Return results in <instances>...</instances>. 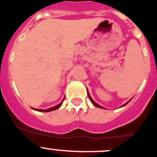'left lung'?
Instances as JSON below:
<instances>
[{
  "instance_id": "left-lung-1",
  "label": "left lung",
  "mask_w": 157,
  "mask_h": 157,
  "mask_svg": "<svg viewBox=\"0 0 157 157\" xmlns=\"http://www.w3.org/2000/svg\"><path fill=\"white\" fill-rule=\"evenodd\" d=\"M87 95H88V98H90V100H91V102H92V104H93V105H94V106L98 107V108H101V109H105V108H104V107H102V106H101V105H98V103H96L95 101H94V100L92 99V98H91V95H90V94H89V92H88V91H87ZM129 101H128V102H126V103H125V104H124V105H122V107H123V106H124V105H126L127 104H128V103L129 102Z\"/></svg>"
}]
</instances>
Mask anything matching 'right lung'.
I'll return each instance as SVG.
<instances>
[{"mask_svg":"<svg viewBox=\"0 0 157 157\" xmlns=\"http://www.w3.org/2000/svg\"><path fill=\"white\" fill-rule=\"evenodd\" d=\"M64 98H63V101H62L61 102L59 103V104H58V105H56V106L52 107V108L47 109H33L36 110V111H39V112H50V111H53V110L57 109H59V107L61 106L62 104H63V100H64Z\"/></svg>","mask_w":157,"mask_h":157,"instance_id":"add662e5","label":"right lung"}]
</instances>
